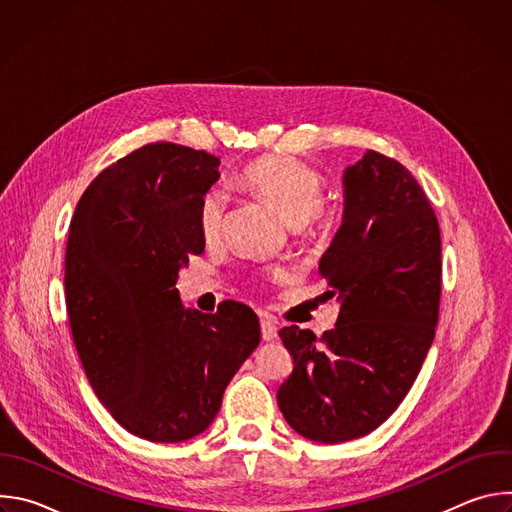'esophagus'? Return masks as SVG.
Here are the masks:
<instances>
[{"instance_id":"1","label":"esophagus","mask_w":512,"mask_h":512,"mask_svg":"<svg viewBox=\"0 0 512 512\" xmlns=\"http://www.w3.org/2000/svg\"><path fill=\"white\" fill-rule=\"evenodd\" d=\"M275 336H277V326L271 320L263 318L261 320V338L263 340H273Z\"/></svg>"}]
</instances>
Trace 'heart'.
<instances>
[{
	"mask_svg": "<svg viewBox=\"0 0 512 512\" xmlns=\"http://www.w3.org/2000/svg\"><path fill=\"white\" fill-rule=\"evenodd\" d=\"M239 184L265 198L298 231L322 229L332 216L330 206L324 204V174L296 156L273 154L257 158L239 172ZM227 208L229 196L221 186L206 188L198 198L196 227L206 243L221 237ZM271 277H281V271H273Z\"/></svg>",
	"mask_w": 512,
	"mask_h": 512,
	"instance_id": "obj_1",
	"label": "heart"
}]
</instances>
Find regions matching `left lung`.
Segmentation results:
<instances>
[{"mask_svg": "<svg viewBox=\"0 0 512 512\" xmlns=\"http://www.w3.org/2000/svg\"><path fill=\"white\" fill-rule=\"evenodd\" d=\"M344 221L318 273L338 322L320 338L285 326L294 371L277 389L285 421L340 444L377 429L409 393L435 336L442 294L437 216L413 174L369 150L344 172Z\"/></svg>", "mask_w": 512, "mask_h": 512, "instance_id": "obj_1", "label": "left lung"}]
</instances>
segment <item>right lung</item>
I'll return each instance as SVG.
<instances>
[{
	"mask_svg": "<svg viewBox=\"0 0 512 512\" xmlns=\"http://www.w3.org/2000/svg\"><path fill=\"white\" fill-rule=\"evenodd\" d=\"M218 160L170 141L105 168L72 214L64 296L87 379L113 419L158 444L202 433L257 348V314L235 300L184 310L180 267L204 251L196 204Z\"/></svg>",
	"mask_w": 512,
	"mask_h": 512,
	"instance_id": "right-lung-1",
	"label": "right lung"
}]
</instances>
